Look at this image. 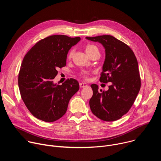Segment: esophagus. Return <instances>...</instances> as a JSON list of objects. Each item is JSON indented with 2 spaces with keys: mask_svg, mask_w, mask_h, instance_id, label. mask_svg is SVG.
Listing matches in <instances>:
<instances>
[{
  "mask_svg": "<svg viewBox=\"0 0 161 161\" xmlns=\"http://www.w3.org/2000/svg\"><path fill=\"white\" fill-rule=\"evenodd\" d=\"M80 86L81 88H84V87L88 86V85L86 83H80Z\"/></svg>",
  "mask_w": 161,
  "mask_h": 161,
  "instance_id": "34e87169",
  "label": "esophagus"
}]
</instances>
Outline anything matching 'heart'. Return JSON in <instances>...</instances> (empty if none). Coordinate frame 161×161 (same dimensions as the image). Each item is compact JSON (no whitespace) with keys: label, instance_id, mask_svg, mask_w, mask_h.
Returning <instances> with one entry per match:
<instances>
[{"label":"heart","instance_id":"obj_1","mask_svg":"<svg viewBox=\"0 0 161 161\" xmlns=\"http://www.w3.org/2000/svg\"><path fill=\"white\" fill-rule=\"evenodd\" d=\"M94 52H99V49L96 47V46H95L94 44H87L86 47V52L87 53V54L89 55L90 53H92ZM73 54V50H71L68 54L69 58H71L72 57ZM81 75L85 78L86 77V75L85 73H82Z\"/></svg>","mask_w":161,"mask_h":161}]
</instances>
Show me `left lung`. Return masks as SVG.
<instances>
[{"instance_id": "obj_1", "label": "left lung", "mask_w": 161, "mask_h": 161, "mask_svg": "<svg viewBox=\"0 0 161 161\" xmlns=\"http://www.w3.org/2000/svg\"><path fill=\"white\" fill-rule=\"evenodd\" d=\"M86 38L104 47L106 57L99 81L112 83L106 91L99 90L96 84L90 85L93 90L89 101L90 109L102 120H117L129 111L140 90L137 60L128 45L112 36Z\"/></svg>"}]
</instances>
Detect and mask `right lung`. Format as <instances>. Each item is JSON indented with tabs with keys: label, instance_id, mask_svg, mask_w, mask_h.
Here are the masks:
<instances>
[{
	"label": "right lung",
	"instance_id": "add662e5",
	"mask_svg": "<svg viewBox=\"0 0 161 161\" xmlns=\"http://www.w3.org/2000/svg\"><path fill=\"white\" fill-rule=\"evenodd\" d=\"M80 37L53 35L39 41L22 61L18 75L20 95L36 118L52 122L66 113L69 102L77 92V80L67 79L61 85L54 84L58 68L66 65L67 55Z\"/></svg>",
	"mask_w": 161,
	"mask_h": 161
}]
</instances>
